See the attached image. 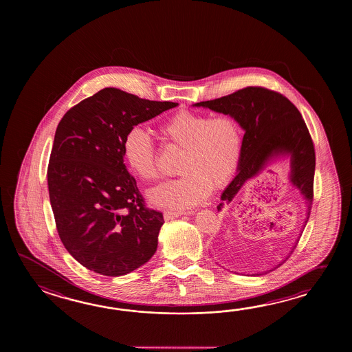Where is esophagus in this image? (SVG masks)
<instances>
[{
  "label": "esophagus",
  "mask_w": 352,
  "mask_h": 352,
  "mask_svg": "<svg viewBox=\"0 0 352 352\" xmlns=\"http://www.w3.org/2000/svg\"><path fill=\"white\" fill-rule=\"evenodd\" d=\"M187 212H181V211H165V214H164V217H165V220H173V219H176V217H181V215H185ZM190 214V212H188Z\"/></svg>",
  "instance_id": "1"
}]
</instances>
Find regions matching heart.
I'll list each match as a JSON object with an SVG mask.
<instances>
[{
    "label": "heart",
    "instance_id": "obj_1",
    "mask_svg": "<svg viewBox=\"0 0 352 352\" xmlns=\"http://www.w3.org/2000/svg\"><path fill=\"white\" fill-rule=\"evenodd\" d=\"M166 141L184 151L179 179L151 190L155 206L185 210L209 196L212 187L226 185L239 166L243 138L238 122L230 116L182 111L160 124ZM128 167L146 181L158 179L157 152L143 128H131L123 141Z\"/></svg>",
    "mask_w": 352,
    "mask_h": 352
}]
</instances>
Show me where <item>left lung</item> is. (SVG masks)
Here are the masks:
<instances>
[{"label":"left lung","instance_id":"left-lung-1","mask_svg":"<svg viewBox=\"0 0 352 352\" xmlns=\"http://www.w3.org/2000/svg\"><path fill=\"white\" fill-rule=\"evenodd\" d=\"M194 107H204L230 116L245 132L236 175L223 191L217 211L224 205H229L240 190L256 179L270 162L276 158L288 157L291 167L289 181L298 188L306 201L303 232L314 201L316 155L308 128L296 105L277 91L262 87H247L225 97L196 103ZM302 232L289 254L297 247ZM288 256L274 268L253 276H263L277 270Z\"/></svg>","mask_w":352,"mask_h":352}]
</instances>
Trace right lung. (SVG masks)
<instances>
[{
  "label": "right lung",
  "instance_id": "1",
  "mask_svg": "<svg viewBox=\"0 0 352 352\" xmlns=\"http://www.w3.org/2000/svg\"><path fill=\"white\" fill-rule=\"evenodd\" d=\"M177 105L104 88L60 120L49 196L60 239L87 270L120 277L156 253L164 215L146 208L124 165L123 141L131 128Z\"/></svg>",
  "mask_w": 352,
  "mask_h": 352
}]
</instances>
